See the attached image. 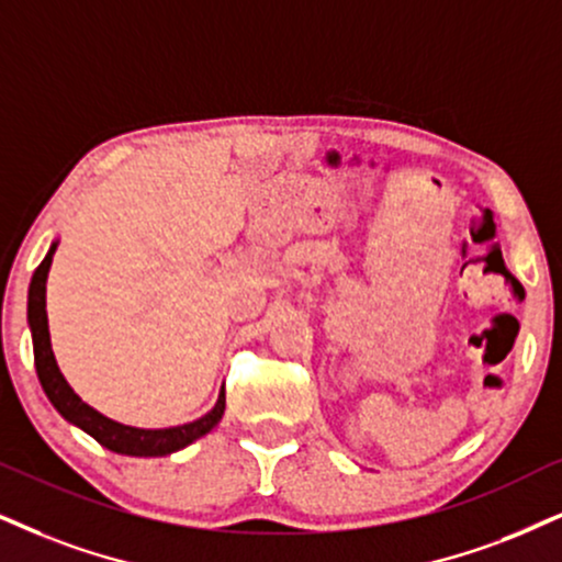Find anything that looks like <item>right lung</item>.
<instances>
[{"mask_svg": "<svg viewBox=\"0 0 562 562\" xmlns=\"http://www.w3.org/2000/svg\"><path fill=\"white\" fill-rule=\"evenodd\" d=\"M54 249L46 252V258L41 260L31 279V292H27V323H31V336H33V359H36V372L41 380V387L52 401L54 408L72 425L86 429L93 440H99L103 448L114 450L122 456H169L175 450L190 446L192 440L203 438L205 432H211L224 417L226 408V393L221 387L216 406L190 425L182 427H169V429H137L120 425V422L103 417V414L90 408L72 387L67 385V380L61 378L57 359H54L52 341H48V321H46V276L48 266H52Z\"/></svg>", "mask_w": 562, "mask_h": 562, "instance_id": "obj_1", "label": "right lung"}]
</instances>
